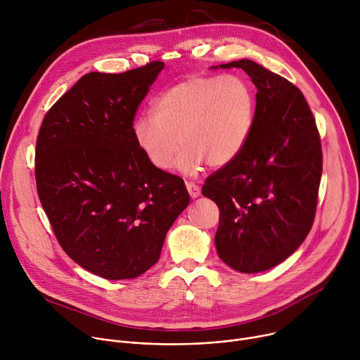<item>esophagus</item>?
<instances>
[{"label": "esophagus", "mask_w": 360, "mask_h": 360, "mask_svg": "<svg viewBox=\"0 0 360 360\" xmlns=\"http://www.w3.org/2000/svg\"><path fill=\"white\" fill-rule=\"evenodd\" d=\"M186 189H188L191 198H198L200 195V188L195 182H186Z\"/></svg>", "instance_id": "esophagus-1"}]
</instances>
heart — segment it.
Returning a JSON list of instances; mask_svg holds the SVG:
<instances>
[{
	"mask_svg": "<svg viewBox=\"0 0 360 360\" xmlns=\"http://www.w3.org/2000/svg\"><path fill=\"white\" fill-rule=\"evenodd\" d=\"M256 99L239 75H192L168 88L153 104L152 115L134 124V138L150 165L168 171L196 172L231 164L250 138Z\"/></svg>",
	"mask_w": 360,
	"mask_h": 360,
	"instance_id": "heart-1",
	"label": "heart"
}]
</instances>
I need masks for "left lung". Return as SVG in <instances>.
Instances as JSON below:
<instances>
[{
  "label": "left lung",
  "instance_id": "1",
  "mask_svg": "<svg viewBox=\"0 0 360 360\" xmlns=\"http://www.w3.org/2000/svg\"><path fill=\"white\" fill-rule=\"evenodd\" d=\"M221 67L250 77L256 115L242 152L205 179L202 195L219 208V258L238 272H262L290 256L314 225L321 135L302 91L286 78L250 60Z\"/></svg>",
  "mask_w": 360,
  "mask_h": 360
}]
</instances>
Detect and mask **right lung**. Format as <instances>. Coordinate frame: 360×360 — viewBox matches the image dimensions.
<instances>
[{
    "instance_id": "add662e5",
    "label": "right lung",
    "mask_w": 360,
    "mask_h": 360,
    "mask_svg": "<svg viewBox=\"0 0 360 360\" xmlns=\"http://www.w3.org/2000/svg\"><path fill=\"white\" fill-rule=\"evenodd\" d=\"M162 68L152 61L85 74L48 110L37 136V192L51 228L72 261L105 279L155 265L189 203L184 179L150 165L132 132Z\"/></svg>"
}]
</instances>
